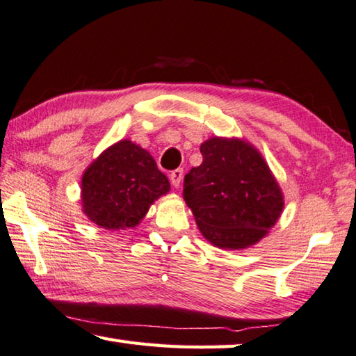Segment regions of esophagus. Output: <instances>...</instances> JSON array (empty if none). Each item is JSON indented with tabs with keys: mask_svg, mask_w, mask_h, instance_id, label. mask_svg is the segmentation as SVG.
<instances>
[{
	"mask_svg": "<svg viewBox=\"0 0 356 356\" xmlns=\"http://www.w3.org/2000/svg\"><path fill=\"white\" fill-rule=\"evenodd\" d=\"M170 179H171V184L176 186V188H179L180 182H182V179H184V170H182V168H177V170H174L170 174Z\"/></svg>",
	"mask_w": 356,
	"mask_h": 356,
	"instance_id": "34e87169",
	"label": "esophagus"
}]
</instances>
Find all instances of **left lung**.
Listing matches in <instances>:
<instances>
[{
	"label": "left lung",
	"mask_w": 356,
	"mask_h": 356,
	"mask_svg": "<svg viewBox=\"0 0 356 356\" xmlns=\"http://www.w3.org/2000/svg\"><path fill=\"white\" fill-rule=\"evenodd\" d=\"M202 163L184 180V199L207 241L219 249L250 248L268 235L285 207L269 165L243 138L211 137Z\"/></svg>",
	"instance_id": "left-lung-1"
}]
</instances>
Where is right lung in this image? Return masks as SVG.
Instances as JSON below:
<instances>
[{
	"label": "right lung",
	"instance_id": "1",
	"mask_svg": "<svg viewBox=\"0 0 356 356\" xmlns=\"http://www.w3.org/2000/svg\"><path fill=\"white\" fill-rule=\"evenodd\" d=\"M170 190V180L151 154L131 140H120L83 171L82 211L106 230L134 229L149 207Z\"/></svg>",
	"mask_w": 356,
	"mask_h": 356
}]
</instances>
